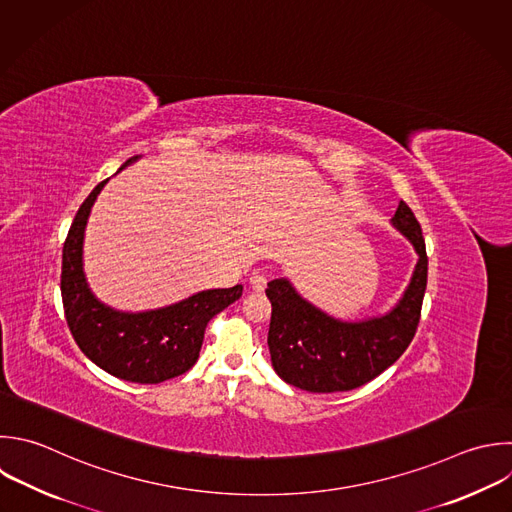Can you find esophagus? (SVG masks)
Masks as SVG:
<instances>
[{"label":"esophagus","instance_id":"1","mask_svg":"<svg viewBox=\"0 0 512 512\" xmlns=\"http://www.w3.org/2000/svg\"><path fill=\"white\" fill-rule=\"evenodd\" d=\"M266 278L262 276V274H252L250 276V286H252V290H256V292H262L264 288H266Z\"/></svg>","mask_w":512,"mask_h":512}]
</instances>
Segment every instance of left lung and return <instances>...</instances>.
Instances as JSON below:
<instances>
[{
  "mask_svg": "<svg viewBox=\"0 0 512 512\" xmlns=\"http://www.w3.org/2000/svg\"><path fill=\"white\" fill-rule=\"evenodd\" d=\"M390 224L412 244L418 260L402 296L384 314L334 318L308 302L288 278L268 282V348L284 382L308 392L352 390L376 378L408 348L420 320L428 258L420 224L402 200Z\"/></svg>",
  "mask_w": 512,
  "mask_h": 512,
  "instance_id": "left-lung-1",
  "label": "left lung"
}]
</instances>
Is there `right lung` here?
I'll return each instance as SVG.
<instances>
[{
	"label": "right lung",
	"mask_w": 512,
	"mask_h": 512,
	"mask_svg": "<svg viewBox=\"0 0 512 512\" xmlns=\"http://www.w3.org/2000/svg\"><path fill=\"white\" fill-rule=\"evenodd\" d=\"M142 156L130 158L126 166ZM108 180L80 206L62 254V300L66 320L80 350L116 378L158 384L190 370L204 342L206 324L242 296V284L196 292L156 310L126 312L102 302L84 272V236L92 206Z\"/></svg>",
	"instance_id": "add662e5"
}]
</instances>
